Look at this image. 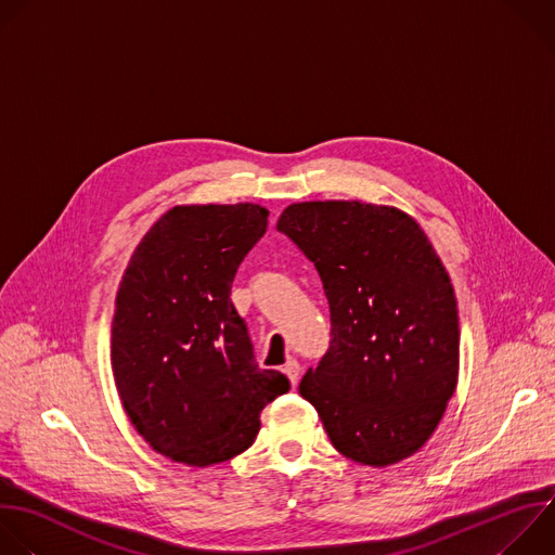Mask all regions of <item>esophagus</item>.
I'll return each instance as SVG.
<instances>
[{"label":"esophagus","instance_id":"1","mask_svg":"<svg viewBox=\"0 0 555 555\" xmlns=\"http://www.w3.org/2000/svg\"><path fill=\"white\" fill-rule=\"evenodd\" d=\"M283 373L287 375L289 384L296 386L298 384V377H300V363L296 359H289L285 365H283Z\"/></svg>","mask_w":555,"mask_h":555}]
</instances>
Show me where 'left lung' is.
Listing matches in <instances>:
<instances>
[{"label": "left lung", "instance_id": "1", "mask_svg": "<svg viewBox=\"0 0 555 555\" xmlns=\"http://www.w3.org/2000/svg\"><path fill=\"white\" fill-rule=\"evenodd\" d=\"M276 229L313 261L331 309L328 348L300 397L348 460L379 468L414 455L460 371L457 300L425 231L359 201L289 205Z\"/></svg>", "mask_w": 555, "mask_h": 555}]
</instances>
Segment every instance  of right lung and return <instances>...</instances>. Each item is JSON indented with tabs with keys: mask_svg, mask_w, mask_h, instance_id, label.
I'll use <instances>...</instances> for the list:
<instances>
[{
	"mask_svg": "<svg viewBox=\"0 0 555 555\" xmlns=\"http://www.w3.org/2000/svg\"><path fill=\"white\" fill-rule=\"evenodd\" d=\"M268 209L173 207L143 235L121 276L111 365L121 405L160 455L211 466L246 451L259 414L289 390L255 361L231 302L240 263L263 237Z\"/></svg>",
	"mask_w": 555,
	"mask_h": 555,
	"instance_id": "1",
	"label": "right lung"
}]
</instances>
